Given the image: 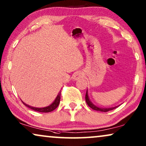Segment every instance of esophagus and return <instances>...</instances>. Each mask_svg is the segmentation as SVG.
<instances>
[{"label": "esophagus", "mask_w": 146, "mask_h": 146, "mask_svg": "<svg viewBox=\"0 0 146 146\" xmlns=\"http://www.w3.org/2000/svg\"><path fill=\"white\" fill-rule=\"evenodd\" d=\"M83 75H84V74L82 72H80V71L76 72L74 73V76H73V79L74 80H77L82 78Z\"/></svg>", "instance_id": "1"}]
</instances>
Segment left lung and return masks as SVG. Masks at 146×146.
Returning <instances> with one entry per match:
<instances>
[{"mask_svg":"<svg viewBox=\"0 0 146 146\" xmlns=\"http://www.w3.org/2000/svg\"><path fill=\"white\" fill-rule=\"evenodd\" d=\"M86 102L87 104L92 109L94 110H96V111H104V112H106V111H110V110H112L115 109L116 107H113V108H99V107H97L96 106H95L94 104H93L91 102V101L89 99V97H88V90L86 91Z\"/></svg>","mask_w":146,"mask_h":146,"instance_id":"obj_1","label":"left lung"}]
</instances>
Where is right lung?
Instances as JSON below:
<instances>
[{
    "instance_id": "right-lung-1",
    "label": "right lung",
    "mask_w": 146,
    "mask_h": 146,
    "mask_svg": "<svg viewBox=\"0 0 146 146\" xmlns=\"http://www.w3.org/2000/svg\"><path fill=\"white\" fill-rule=\"evenodd\" d=\"M60 96H61V92H60L58 93V94L57 97L56 98L55 100L53 102V103H52L50 105L48 106L47 107H44V108H35V107H32L31 106L27 104H25V102H23V101H22V102H23L24 104H25L26 106L29 108H31L32 110H33L35 111H39V112H50V111L54 110L58 106L59 104H60Z\"/></svg>"
}]
</instances>
